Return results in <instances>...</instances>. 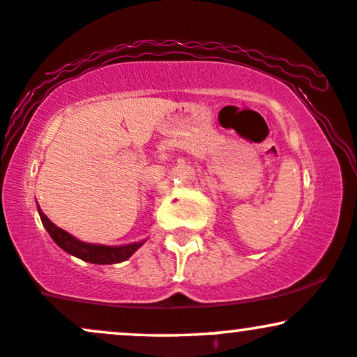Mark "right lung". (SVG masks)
<instances>
[{"mask_svg": "<svg viewBox=\"0 0 357 357\" xmlns=\"http://www.w3.org/2000/svg\"><path fill=\"white\" fill-rule=\"evenodd\" d=\"M36 210H38L40 218L45 230L48 231V235L52 236V240L55 241L63 252L70 253V255L80 258V260L89 261V264H97V265H110V264H121V261L127 260V258L132 257V253L137 248H141L146 243V240L136 241V243H127V245H119V247H109V245H99V243H87V241H82L75 236L70 235L68 231L61 230L56 227L55 223H52L47 218V215L42 211V208L36 203Z\"/></svg>", "mask_w": 357, "mask_h": 357, "instance_id": "right-lung-1", "label": "right lung"}]
</instances>
